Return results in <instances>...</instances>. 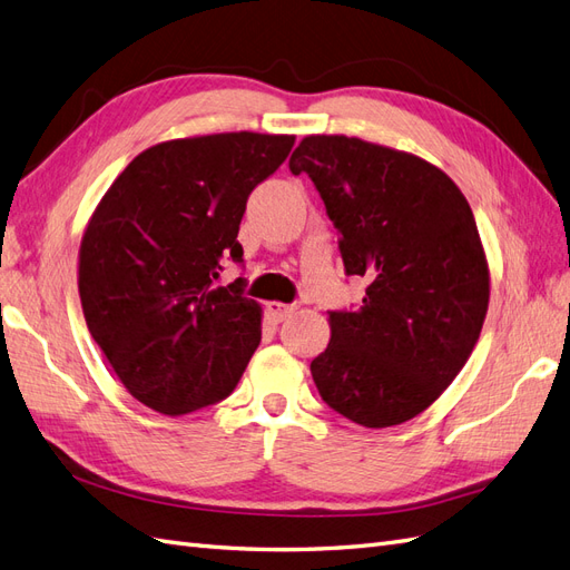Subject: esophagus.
I'll use <instances>...</instances> for the list:
<instances>
[{"mask_svg": "<svg viewBox=\"0 0 570 570\" xmlns=\"http://www.w3.org/2000/svg\"><path fill=\"white\" fill-rule=\"evenodd\" d=\"M299 304H281V302H271L268 304V314L275 318V321H285L289 318L292 314L297 312Z\"/></svg>", "mask_w": 570, "mask_h": 570, "instance_id": "esophagus-1", "label": "esophagus"}]
</instances>
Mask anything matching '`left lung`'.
Here are the masks:
<instances>
[{
  "instance_id": "8db88e82",
  "label": "left lung",
  "mask_w": 570,
  "mask_h": 570,
  "mask_svg": "<svg viewBox=\"0 0 570 570\" xmlns=\"http://www.w3.org/2000/svg\"><path fill=\"white\" fill-rule=\"evenodd\" d=\"M337 229L345 275L368 283L357 309L328 312L312 362L331 410L368 429L417 417L451 386L480 337L489 268L460 189L426 160L347 136H306L289 158Z\"/></svg>"
}]
</instances>
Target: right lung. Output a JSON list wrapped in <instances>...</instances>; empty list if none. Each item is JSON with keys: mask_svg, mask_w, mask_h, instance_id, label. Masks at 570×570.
Returning a JSON list of instances; mask_svg holds the SVG:
<instances>
[{"mask_svg": "<svg viewBox=\"0 0 570 570\" xmlns=\"http://www.w3.org/2000/svg\"><path fill=\"white\" fill-rule=\"evenodd\" d=\"M295 136L213 134L136 156L102 196L81 242L88 331L144 405L187 414L235 391L261 343L247 281L215 287L247 198L289 156Z\"/></svg>", "mask_w": 570, "mask_h": 570, "instance_id": "add662e5", "label": "right lung"}]
</instances>
